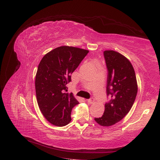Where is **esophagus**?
<instances>
[{
	"instance_id": "34e87169",
	"label": "esophagus",
	"mask_w": 160,
	"mask_h": 160,
	"mask_svg": "<svg viewBox=\"0 0 160 160\" xmlns=\"http://www.w3.org/2000/svg\"><path fill=\"white\" fill-rule=\"evenodd\" d=\"M87 102L89 104H93L95 102V100H94V99H93V98H91V99L88 100Z\"/></svg>"
}]
</instances>
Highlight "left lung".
<instances>
[{
  "instance_id": "obj_1",
  "label": "left lung",
  "mask_w": 160,
  "mask_h": 160,
  "mask_svg": "<svg viewBox=\"0 0 160 160\" xmlns=\"http://www.w3.org/2000/svg\"><path fill=\"white\" fill-rule=\"evenodd\" d=\"M108 69L107 93L111 97L102 117L94 120L102 127H111L122 120L133 104L138 93L136 76L130 61L120 53L106 50Z\"/></svg>"
}]
</instances>
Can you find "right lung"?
Returning <instances> with one entry per match:
<instances>
[{"mask_svg":"<svg viewBox=\"0 0 160 160\" xmlns=\"http://www.w3.org/2000/svg\"><path fill=\"white\" fill-rule=\"evenodd\" d=\"M88 53L89 50L78 47L61 46L40 60L35 79L37 102L44 117L54 126L69 124L71 110L79 104L72 93L66 92V85Z\"/></svg>","mask_w":160,"mask_h":160,"instance_id":"1","label":"right lung"}]
</instances>
